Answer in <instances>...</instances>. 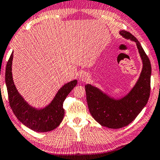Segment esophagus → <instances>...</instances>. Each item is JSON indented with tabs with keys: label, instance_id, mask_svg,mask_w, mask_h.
<instances>
[{
	"label": "esophagus",
	"instance_id": "esophagus-1",
	"mask_svg": "<svg viewBox=\"0 0 160 160\" xmlns=\"http://www.w3.org/2000/svg\"><path fill=\"white\" fill-rule=\"evenodd\" d=\"M79 80L82 81V82H85V80H88V75L85 72H80L79 75Z\"/></svg>",
	"mask_w": 160,
	"mask_h": 160
}]
</instances>
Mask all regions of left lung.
<instances>
[{
	"mask_svg": "<svg viewBox=\"0 0 160 160\" xmlns=\"http://www.w3.org/2000/svg\"><path fill=\"white\" fill-rule=\"evenodd\" d=\"M120 34L136 42L142 61V70L136 84L129 93L120 98L112 97L94 85H85L90 113L101 125L112 129L123 128L132 122L147 105L150 96V61L140 42L131 33L121 30Z\"/></svg>",
	"mask_w": 160,
	"mask_h": 160,
	"instance_id": "obj_1",
	"label": "left lung"
}]
</instances>
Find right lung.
<instances>
[{
	"mask_svg": "<svg viewBox=\"0 0 160 160\" xmlns=\"http://www.w3.org/2000/svg\"><path fill=\"white\" fill-rule=\"evenodd\" d=\"M13 53L6 68V85L8 100L13 114L22 124L35 132H43L57 128L64 118L63 103L72 90L77 85L78 80L66 83L57 91L53 100L43 108L37 109L24 100L17 91L12 76Z\"/></svg>",
	"mask_w": 160,
	"mask_h": 160,
	"instance_id": "add662e5",
	"label": "right lung"
}]
</instances>
